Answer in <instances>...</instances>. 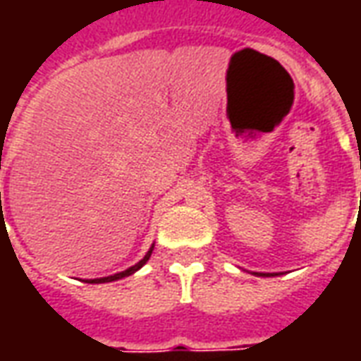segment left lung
Segmentation results:
<instances>
[{"instance_id": "obj_1", "label": "left lung", "mask_w": 361, "mask_h": 361, "mask_svg": "<svg viewBox=\"0 0 361 361\" xmlns=\"http://www.w3.org/2000/svg\"><path fill=\"white\" fill-rule=\"evenodd\" d=\"M259 276H274V274H269V272H255Z\"/></svg>"}]
</instances>
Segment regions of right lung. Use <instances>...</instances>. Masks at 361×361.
Here are the masks:
<instances>
[{"mask_svg":"<svg viewBox=\"0 0 361 361\" xmlns=\"http://www.w3.org/2000/svg\"><path fill=\"white\" fill-rule=\"evenodd\" d=\"M152 250H154V245H152V247H150L149 253H147V255H145V257H142L141 261H139V263H137V265L129 267V269H127V271H121V272H118V274H111V276H104V279H92V280H89V282H92V284H94V282H96V284H100V282H111V280L126 279V276H129V274H133V272L139 271V269H141V267L145 265V263H147V261H149V257H150V253H152Z\"/></svg>","mask_w":361,"mask_h":361,"instance_id":"add662e5","label":"right lung"}]
</instances>
